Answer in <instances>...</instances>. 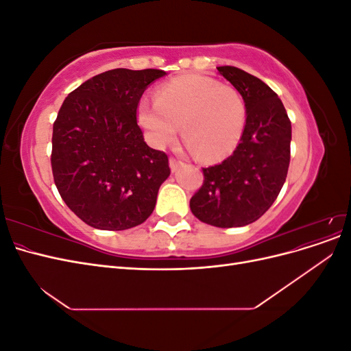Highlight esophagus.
I'll return each mask as SVG.
<instances>
[{
    "label": "esophagus",
    "mask_w": 351,
    "mask_h": 351,
    "mask_svg": "<svg viewBox=\"0 0 351 351\" xmlns=\"http://www.w3.org/2000/svg\"><path fill=\"white\" fill-rule=\"evenodd\" d=\"M184 162L182 161V159H178V158H174V156H171L169 158V167H171V169L173 171H177V169L182 167Z\"/></svg>",
    "instance_id": "1"
}]
</instances>
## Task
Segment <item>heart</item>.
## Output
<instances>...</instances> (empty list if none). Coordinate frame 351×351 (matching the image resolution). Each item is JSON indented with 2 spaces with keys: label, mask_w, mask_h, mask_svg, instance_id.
<instances>
[{
  "label": "heart",
  "mask_w": 351,
  "mask_h": 351,
  "mask_svg": "<svg viewBox=\"0 0 351 351\" xmlns=\"http://www.w3.org/2000/svg\"><path fill=\"white\" fill-rule=\"evenodd\" d=\"M137 120L155 147L173 142L182 124L183 137L193 151L202 159L214 161L236 149L246 107L232 86L208 76H184L159 88L155 101L142 99Z\"/></svg>",
  "instance_id": "obj_1"
}]
</instances>
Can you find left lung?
Masks as SVG:
<instances>
[{"label":"left lung","instance_id":"1","mask_svg":"<svg viewBox=\"0 0 351 351\" xmlns=\"http://www.w3.org/2000/svg\"><path fill=\"white\" fill-rule=\"evenodd\" d=\"M218 71L243 97L246 124L231 156L202 168L204 184L190 199V209L209 226L243 227L259 219L281 192L290 165L291 121L278 95L261 79L231 66Z\"/></svg>","mask_w":351,"mask_h":351}]
</instances>
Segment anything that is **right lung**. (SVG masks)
Returning a JSON list of instances; mask_svg holds the SVG:
<instances>
[{
    "mask_svg": "<svg viewBox=\"0 0 351 351\" xmlns=\"http://www.w3.org/2000/svg\"><path fill=\"white\" fill-rule=\"evenodd\" d=\"M165 71L114 69L69 93L52 129L51 167L61 199L83 222L120 231L152 214L168 156L143 141L137 107Z\"/></svg>",
    "mask_w": 351,
    "mask_h": 351,
    "instance_id": "obj_1",
    "label": "right lung"
}]
</instances>
